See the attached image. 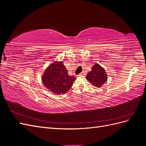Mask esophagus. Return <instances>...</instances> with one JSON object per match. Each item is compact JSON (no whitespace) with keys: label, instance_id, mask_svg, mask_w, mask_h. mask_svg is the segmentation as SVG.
<instances>
[{"label":"esophagus","instance_id":"34e87169","mask_svg":"<svg viewBox=\"0 0 146 146\" xmlns=\"http://www.w3.org/2000/svg\"><path fill=\"white\" fill-rule=\"evenodd\" d=\"M78 75H79V76H85V75H86V73L85 72H82L80 74H79Z\"/></svg>","mask_w":146,"mask_h":146}]
</instances>
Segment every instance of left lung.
I'll list each match as a JSON object with an SVG mask.
<instances>
[{"label": "left lung", "mask_w": 146, "mask_h": 146, "mask_svg": "<svg viewBox=\"0 0 146 146\" xmlns=\"http://www.w3.org/2000/svg\"><path fill=\"white\" fill-rule=\"evenodd\" d=\"M91 69L86 78L96 87H100L107 81V75L105 70L98 63H96Z\"/></svg>", "instance_id": "obj_1"}]
</instances>
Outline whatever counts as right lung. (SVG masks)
I'll list each match as a JSON object with an SVG mask.
<instances>
[{"mask_svg":"<svg viewBox=\"0 0 146 146\" xmlns=\"http://www.w3.org/2000/svg\"><path fill=\"white\" fill-rule=\"evenodd\" d=\"M76 78L69 76L63 61H55L46 69L42 77L43 85L55 94L66 93Z\"/></svg>","mask_w":146,"mask_h":146,"instance_id":"right-lung-1","label":"right lung"}]
</instances>
